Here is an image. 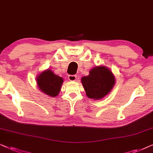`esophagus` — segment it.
I'll return each instance as SVG.
<instances>
[{
	"mask_svg": "<svg viewBox=\"0 0 153 153\" xmlns=\"http://www.w3.org/2000/svg\"><path fill=\"white\" fill-rule=\"evenodd\" d=\"M68 78L70 81H75L77 80V76L75 75H68Z\"/></svg>",
	"mask_w": 153,
	"mask_h": 153,
	"instance_id": "1",
	"label": "esophagus"
}]
</instances>
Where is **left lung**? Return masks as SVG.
<instances>
[{
    "label": "left lung",
    "instance_id": "8db88e82",
    "mask_svg": "<svg viewBox=\"0 0 153 153\" xmlns=\"http://www.w3.org/2000/svg\"><path fill=\"white\" fill-rule=\"evenodd\" d=\"M87 97L99 100L108 94L115 84V75L105 66L94 67L89 74L81 78Z\"/></svg>",
    "mask_w": 153,
    "mask_h": 153
}]
</instances>
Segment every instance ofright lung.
Returning <instances> with one entry per match:
<instances>
[{
  "mask_svg": "<svg viewBox=\"0 0 153 153\" xmlns=\"http://www.w3.org/2000/svg\"><path fill=\"white\" fill-rule=\"evenodd\" d=\"M36 82L38 89L42 93L51 97H55L60 92L64 79L54 74L50 69H47L36 77Z\"/></svg>",
  "mask_w": 153,
  "mask_h": 153,
  "instance_id": "add662e5",
  "label": "right lung"
}]
</instances>
